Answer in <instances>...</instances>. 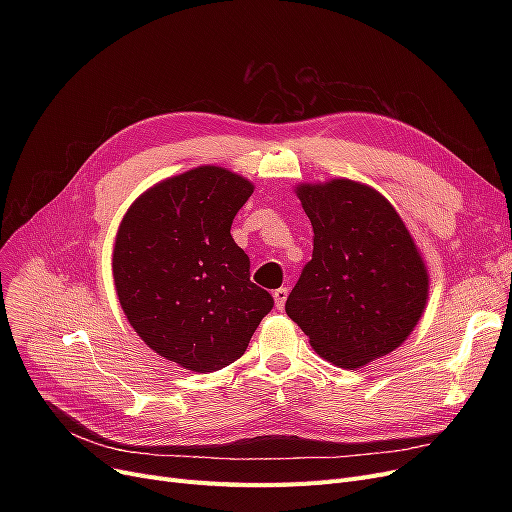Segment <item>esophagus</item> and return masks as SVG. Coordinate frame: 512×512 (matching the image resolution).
Segmentation results:
<instances>
[{
    "label": "esophagus",
    "instance_id": "obj_1",
    "mask_svg": "<svg viewBox=\"0 0 512 512\" xmlns=\"http://www.w3.org/2000/svg\"><path fill=\"white\" fill-rule=\"evenodd\" d=\"M286 299H288V288H278L276 292H274V301H276V309H284V305H286Z\"/></svg>",
    "mask_w": 512,
    "mask_h": 512
}]
</instances>
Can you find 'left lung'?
I'll list each match as a JSON object with an SVG mask.
<instances>
[{"mask_svg":"<svg viewBox=\"0 0 512 512\" xmlns=\"http://www.w3.org/2000/svg\"><path fill=\"white\" fill-rule=\"evenodd\" d=\"M313 255L286 313L330 363L357 369L392 353L427 301V272L396 209L353 180L297 188Z\"/></svg>","mask_w":512,"mask_h":512,"instance_id":"8db88e82","label":"left lung"}]
</instances>
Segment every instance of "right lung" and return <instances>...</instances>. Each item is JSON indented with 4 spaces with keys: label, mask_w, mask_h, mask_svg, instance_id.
<instances>
[{
    "label": "right lung",
    "mask_w": 512,
    "mask_h": 512,
    "mask_svg": "<svg viewBox=\"0 0 512 512\" xmlns=\"http://www.w3.org/2000/svg\"><path fill=\"white\" fill-rule=\"evenodd\" d=\"M251 195L249 180L201 166L149 188L118 228L112 267L120 305L145 344L184 369L234 363L274 307L230 234Z\"/></svg>",
    "instance_id": "obj_1"
}]
</instances>
